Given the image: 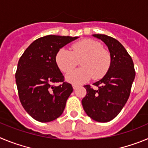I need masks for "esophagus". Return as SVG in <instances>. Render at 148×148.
I'll list each match as a JSON object with an SVG mask.
<instances>
[{"instance_id": "obj_1", "label": "esophagus", "mask_w": 148, "mask_h": 148, "mask_svg": "<svg viewBox=\"0 0 148 148\" xmlns=\"http://www.w3.org/2000/svg\"><path fill=\"white\" fill-rule=\"evenodd\" d=\"M72 87H73V88H74V89H76L77 88L79 87V86H78V85H77V84H73Z\"/></svg>"}]
</instances>
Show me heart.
<instances>
[{
	"mask_svg": "<svg viewBox=\"0 0 148 148\" xmlns=\"http://www.w3.org/2000/svg\"><path fill=\"white\" fill-rule=\"evenodd\" d=\"M71 50L61 48L55 57L56 63L63 72L71 71L80 60L82 67L74 69L66 75L69 82L82 83L92 77L95 79H100L108 71L111 62L110 54L97 41L82 40L74 43Z\"/></svg>",
	"mask_w": 148,
	"mask_h": 148,
	"instance_id": "1",
	"label": "heart"
}]
</instances>
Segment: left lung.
Returning <instances> with one entry per match:
<instances>
[{
    "label": "left lung",
    "mask_w": 148,
    "mask_h": 148,
    "mask_svg": "<svg viewBox=\"0 0 148 148\" xmlns=\"http://www.w3.org/2000/svg\"><path fill=\"white\" fill-rule=\"evenodd\" d=\"M108 48L111 62L108 71L94 89L86 85L87 94L82 100L85 112L93 120L108 122L119 114L129 98L135 78L134 62L120 42L106 34H92Z\"/></svg>",
    "instance_id": "8db88e82"
}]
</instances>
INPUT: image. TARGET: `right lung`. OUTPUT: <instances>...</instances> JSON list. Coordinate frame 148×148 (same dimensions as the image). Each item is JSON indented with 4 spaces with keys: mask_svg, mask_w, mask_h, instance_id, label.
Returning <instances> with one entry per match:
<instances>
[{
    "mask_svg": "<svg viewBox=\"0 0 148 148\" xmlns=\"http://www.w3.org/2000/svg\"><path fill=\"white\" fill-rule=\"evenodd\" d=\"M78 37L47 35L32 43L18 61L15 74L20 101L26 112L35 120L49 122L62 114L72 93L70 83L56 63L61 48ZM62 82L54 86L56 82Z\"/></svg>",
    "mask_w": 148,
    "mask_h": 148,
    "instance_id": "1",
    "label": "right lung"
}]
</instances>
